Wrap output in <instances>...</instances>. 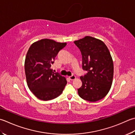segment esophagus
Returning <instances> with one entry per match:
<instances>
[{
    "label": "esophagus",
    "mask_w": 135,
    "mask_h": 135,
    "mask_svg": "<svg viewBox=\"0 0 135 135\" xmlns=\"http://www.w3.org/2000/svg\"><path fill=\"white\" fill-rule=\"evenodd\" d=\"M75 78H76V76L74 75H72V76H69V79L71 80H74Z\"/></svg>",
    "instance_id": "1"
}]
</instances>
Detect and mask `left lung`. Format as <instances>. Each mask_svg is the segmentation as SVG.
I'll return each mask as SVG.
<instances>
[{"label": "left lung", "mask_w": 135, "mask_h": 135, "mask_svg": "<svg viewBox=\"0 0 135 135\" xmlns=\"http://www.w3.org/2000/svg\"><path fill=\"white\" fill-rule=\"evenodd\" d=\"M74 44L82 56V69L88 73L80 76L82 85L78 89L81 98L96 102L107 95L113 76V63L110 53L102 40L86 36Z\"/></svg>", "instance_id": "obj_1"}]
</instances>
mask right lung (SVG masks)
Instances as JSON below:
<instances>
[{
  "instance_id": "1",
  "label": "right lung",
  "mask_w": 135,
  "mask_h": 135,
  "mask_svg": "<svg viewBox=\"0 0 135 135\" xmlns=\"http://www.w3.org/2000/svg\"><path fill=\"white\" fill-rule=\"evenodd\" d=\"M66 45V43L44 39L33 43L28 50L25 62L27 86L40 100L57 98L66 85L65 78L50 68L55 57Z\"/></svg>"
}]
</instances>
